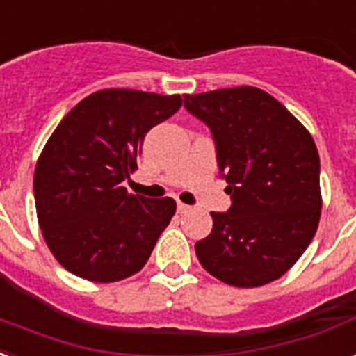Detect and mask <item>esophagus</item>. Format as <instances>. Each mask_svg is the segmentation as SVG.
I'll return each mask as SVG.
<instances>
[{"mask_svg": "<svg viewBox=\"0 0 356 356\" xmlns=\"http://www.w3.org/2000/svg\"><path fill=\"white\" fill-rule=\"evenodd\" d=\"M176 208H178V213H187V211L191 209V206H187V204H184V202H180V200H178Z\"/></svg>", "mask_w": 356, "mask_h": 356, "instance_id": "obj_1", "label": "esophagus"}]
</instances>
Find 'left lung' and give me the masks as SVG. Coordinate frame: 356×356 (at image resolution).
Here are the masks:
<instances>
[{
  "label": "left lung",
  "mask_w": 356,
  "mask_h": 356,
  "mask_svg": "<svg viewBox=\"0 0 356 356\" xmlns=\"http://www.w3.org/2000/svg\"><path fill=\"white\" fill-rule=\"evenodd\" d=\"M184 107L213 135L232 198L228 211H211V232L195 243L198 261L236 288L277 280L318 230L321 191L312 135L280 102L249 85L186 95Z\"/></svg>",
  "instance_id": "8db88e82"
}]
</instances>
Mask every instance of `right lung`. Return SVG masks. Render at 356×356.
Returning <instances> with one entry per match:
<instances>
[{
    "label": "right lung",
    "mask_w": 356,
    "mask_h": 356,
    "mask_svg": "<svg viewBox=\"0 0 356 356\" xmlns=\"http://www.w3.org/2000/svg\"><path fill=\"white\" fill-rule=\"evenodd\" d=\"M180 107V95L104 89L55 128L33 189L44 241L66 271L107 284L147 264L176 202L131 195L122 181L137 169L145 135Z\"/></svg>",
    "instance_id": "1"
}]
</instances>
